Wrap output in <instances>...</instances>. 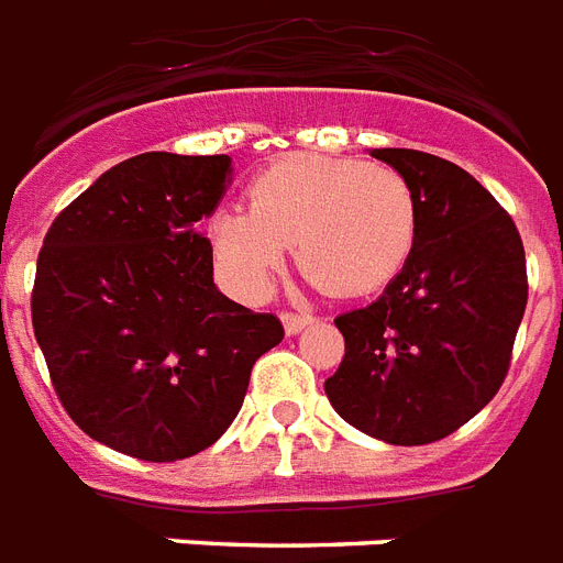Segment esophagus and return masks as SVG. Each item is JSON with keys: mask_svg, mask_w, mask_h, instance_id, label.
I'll return each mask as SVG.
<instances>
[{"mask_svg": "<svg viewBox=\"0 0 563 563\" xmlns=\"http://www.w3.org/2000/svg\"><path fill=\"white\" fill-rule=\"evenodd\" d=\"M282 322H285V331L290 336L299 334V331H305V328L313 322V317L310 313H282Z\"/></svg>", "mask_w": 563, "mask_h": 563, "instance_id": "esophagus-1", "label": "esophagus"}]
</instances>
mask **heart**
<instances>
[{
    "instance_id": "heart-1",
    "label": "heart",
    "mask_w": 563,
    "mask_h": 563,
    "mask_svg": "<svg viewBox=\"0 0 563 563\" xmlns=\"http://www.w3.org/2000/svg\"><path fill=\"white\" fill-rule=\"evenodd\" d=\"M416 191L401 170L352 156L290 154L250 183V209L209 220L211 255L227 287L261 299L290 244L317 285L363 296L389 285L412 255Z\"/></svg>"
}]
</instances>
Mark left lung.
I'll list each match as a JSON object with an SVG mask.
<instances>
[{"label":"left lung","mask_w":563,"mask_h":563,"mask_svg":"<svg viewBox=\"0 0 563 563\" xmlns=\"http://www.w3.org/2000/svg\"><path fill=\"white\" fill-rule=\"evenodd\" d=\"M372 156L409 179L418 235L384 294L334 319L345 357L325 395L360 433L430 444L471 421L509 372L529 296L523 241L460 165L407 147Z\"/></svg>","instance_id":"1"}]
</instances>
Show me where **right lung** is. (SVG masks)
Listing matches in <instances>:
<instances>
[{"instance_id":"obj_1","label":"right lung","mask_w":563,"mask_h":563,"mask_svg":"<svg viewBox=\"0 0 563 563\" xmlns=\"http://www.w3.org/2000/svg\"><path fill=\"white\" fill-rule=\"evenodd\" d=\"M229 183V156L139 154L103 170L43 241L34 336L71 421L112 451H206L244 404L255 360L285 336L211 278L200 220Z\"/></svg>"}]
</instances>
